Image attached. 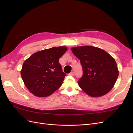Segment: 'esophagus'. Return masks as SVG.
<instances>
[{
	"label": "esophagus",
	"mask_w": 133,
	"mask_h": 133,
	"mask_svg": "<svg viewBox=\"0 0 133 133\" xmlns=\"http://www.w3.org/2000/svg\"><path fill=\"white\" fill-rule=\"evenodd\" d=\"M74 71H71V72H70V73L69 74V75H71V76H74Z\"/></svg>",
	"instance_id": "34e87169"
}]
</instances>
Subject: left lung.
Returning <instances> with one entry per match:
<instances>
[{
    "label": "left lung",
    "mask_w": 133,
    "mask_h": 133,
    "mask_svg": "<svg viewBox=\"0 0 133 133\" xmlns=\"http://www.w3.org/2000/svg\"><path fill=\"white\" fill-rule=\"evenodd\" d=\"M71 50L83 67V75L78 83L91 97H100L114 87L119 75L115 59L105 50L92 46L73 47Z\"/></svg>",
    "instance_id": "left-lung-1"
}]
</instances>
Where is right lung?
I'll return each instance as SVG.
<instances>
[{"label": "right lung", "instance_id": "add662e5", "mask_svg": "<svg viewBox=\"0 0 133 133\" xmlns=\"http://www.w3.org/2000/svg\"><path fill=\"white\" fill-rule=\"evenodd\" d=\"M67 47H53L36 52L26 59L21 71L25 87L38 97L50 95L62 85L66 74L59 59Z\"/></svg>", "mask_w": 133, "mask_h": 133}]
</instances>
